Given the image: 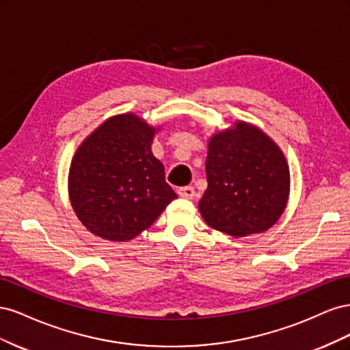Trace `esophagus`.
<instances>
[{"mask_svg": "<svg viewBox=\"0 0 350 350\" xmlns=\"http://www.w3.org/2000/svg\"><path fill=\"white\" fill-rule=\"evenodd\" d=\"M178 196L183 197V198H194L196 196V191L193 187H183L178 189Z\"/></svg>", "mask_w": 350, "mask_h": 350, "instance_id": "34e87169", "label": "esophagus"}]
</instances>
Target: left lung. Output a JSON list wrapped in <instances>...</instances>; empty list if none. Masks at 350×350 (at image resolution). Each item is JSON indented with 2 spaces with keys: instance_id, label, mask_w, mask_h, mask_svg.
Returning a JSON list of instances; mask_svg holds the SVG:
<instances>
[{
  "instance_id": "left-lung-1",
  "label": "left lung",
  "mask_w": 350,
  "mask_h": 350,
  "mask_svg": "<svg viewBox=\"0 0 350 350\" xmlns=\"http://www.w3.org/2000/svg\"><path fill=\"white\" fill-rule=\"evenodd\" d=\"M206 174L200 213L210 228L234 238L267 230L288 203L291 174L283 152L243 121L211 135Z\"/></svg>"
}]
</instances>
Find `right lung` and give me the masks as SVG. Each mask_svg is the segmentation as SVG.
I'll use <instances>...</instances> for the list:
<instances>
[{
    "instance_id": "add662e5",
    "label": "right lung",
    "mask_w": 350,
    "mask_h": 350,
    "mask_svg": "<svg viewBox=\"0 0 350 350\" xmlns=\"http://www.w3.org/2000/svg\"><path fill=\"white\" fill-rule=\"evenodd\" d=\"M156 131L135 113H121L79 146L68 194L79 220L93 235L115 242L133 239L178 197L152 153Z\"/></svg>"
}]
</instances>
